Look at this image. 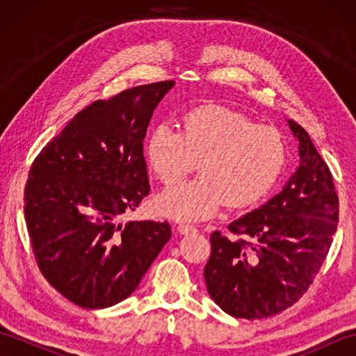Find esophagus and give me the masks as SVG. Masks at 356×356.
Instances as JSON below:
<instances>
[{"label":"esophagus","mask_w":356,"mask_h":356,"mask_svg":"<svg viewBox=\"0 0 356 356\" xmlns=\"http://www.w3.org/2000/svg\"><path fill=\"white\" fill-rule=\"evenodd\" d=\"M177 231L182 234V236H188V234H194L197 232V229H195V226L193 225H188V223H180L177 226Z\"/></svg>","instance_id":"esophagus-1"}]
</instances>
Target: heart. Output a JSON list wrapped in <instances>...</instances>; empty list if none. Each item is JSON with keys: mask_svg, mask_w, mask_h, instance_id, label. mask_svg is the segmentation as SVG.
I'll return each instance as SVG.
<instances>
[{"mask_svg": "<svg viewBox=\"0 0 356 356\" xmlns=\"http://www.w3.org/2000/svg\"><path fill=\"white\" fill-rule=\"evenodd\" d=\"M149 168L165 185L191 172L200 176L174 185L156 200L165 217L182 222L203 220L228 207L260 200L282 174L286 143L274 127L225 107H200L184 118L182 131L168 122L156 125L147 139Z\"/></svg>", "mask_w": 356, "mask_h": 356, "instance_id": "heart-1", "label": "heart"}]
</instances>
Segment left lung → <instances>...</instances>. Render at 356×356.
<instances>
[{
	"instance_id": "1",
	"label": "left lung",
	"mask_w": 356,
	"mask_h": 356,
	"mask_svg": "<svg viewBox=\"0 0 356 356\" xmlns=\"http://www.w3.org/2000/svg\"><path fill=\"white\" fill-rule=\"evenodd\" d=\"M300 162L282 191L211 234L207 289L236 318H268L291 307L311 286L338 225V195L329 166L303 130L287 120ZM242 237L238 239V236Z\"/></svg>"
}]
</instances>
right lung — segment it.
Segmentation results:
<instances>
[{
    "label": "right lung",
    "instance_id": "right-lung-1",
    "mask_svg": "<svg viewBox=\"0 0 356 356\" xmlns=\"http://www.w3.org/2000/svg\"><path fill=\"white\" fill-rule=\"evenodd\" d=\"M172 81L134 87L79 111L30 166L24 216L42 275L84 309L136 291L171 238L168 222H128L149 193L143 139Z\"/></svg>",
    "mask_w": 356,
    "mask_h": 356
}]
</instances>
